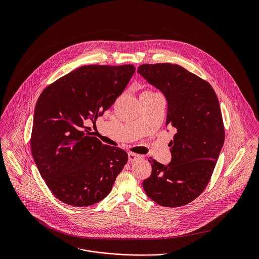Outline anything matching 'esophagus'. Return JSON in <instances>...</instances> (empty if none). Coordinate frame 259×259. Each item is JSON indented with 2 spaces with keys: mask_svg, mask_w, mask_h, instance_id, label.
I'll use <instances>...</instances> for the list:
<instances>
[{
  "mask_svg": "<svg viewBox=\"0 0 259 259\" xmlns=\"http://www.w3.org/2000/svg\"><path fill=\"white\" fill-rule=\"evenodd\" d=\"M139 158H141L140 154H137V153H134V152H128V160L130 161H135Z\"/></svg>",
  "mask_w": 259,
  "mask_h": 259,
  "instance_id": "1",
  "label": "esophagus"
}]
</instances>
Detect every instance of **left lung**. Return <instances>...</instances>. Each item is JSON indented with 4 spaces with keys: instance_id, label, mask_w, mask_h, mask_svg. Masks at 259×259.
Segmentation results:
<instances>
[{
    "instance_id": "1",
    "label": "left lung",
    "mask_w": 259,
    "mask_h": 259,
    "mask_svg": "<svg viewBox=\"0 0 259 259\" xmlns=\"http://www.w3.org/2000/svg\"><path fill=\"white\" fill-rule=\"evenodd\" d=\"M138 73L165 97L166 125L176 131L169 144L170 162L164 165L150 157L152 171L144 189L161 206L185 205L204 190L222 151L224 127L219 99L207 81L179 65L146 64Z\"/></svg>"
}]
</instances>
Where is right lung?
I'll list each match as a JSON object with an SVG mask.
<instances>
[{"label": "right lung", "instance_id": "1", "mask_svg": "<svg viewBox=\"0 0 259 259\" xmlns=\"http://www.w3.org/2000/svg\"><path fill=\"white\" fill-rule=\"evenodd\" d=\"M133 65L83 66L40 94L31 148L37 169L53 194L73 206L104 199L127 161V153L90 137L84 126L109 110L135 74Z\"/></svg>", "mask_w": 259, "mask_h": 259}]
</instances>
